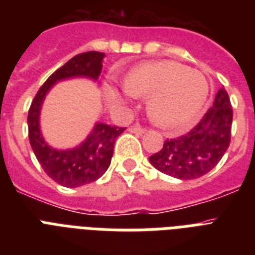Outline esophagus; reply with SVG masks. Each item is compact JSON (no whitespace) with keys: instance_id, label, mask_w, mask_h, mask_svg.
Listing matches in <instances>:
<instances>
[{"instance_id":"34e87169","label":"esophagus","mask_w":255,"mask_h":255,"mask_svg":"<svg viewBox=\"0 0 255 255\" xmlns=\"http://www.w3.org/2000/svg\"><path fill=\"white\" fill-rule=\"evenodd\" d=\"M128 129H129V132H133V133H137V135H140V133H143V132L145 131V128L141 127V126H137V124H136V126H132V127H129Z\"/></svg>"}]
</instances>
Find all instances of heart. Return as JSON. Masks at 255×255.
Listing matches in <instances>:
<instances>
[{
  "label": "heart",
  "instance_id": "b5f03b06",
  "mask_svg": "<svg viewBox=\"0 0 255 255\" xmlns=\"http://www.w3.org/2000/svg\"><path fill=\"white\" fill-rule=\"evenodd\" d=\"M124 90L132 96L148 98V114L164 128H178L190 123L204 107L209 86L205 77L173 61L148 62L133 67L123 79ZM114 107L126 100L115 90H108Z\"/></svg>",
  "mask_w": 255,
  "mask_h": 255
}]
</instances>
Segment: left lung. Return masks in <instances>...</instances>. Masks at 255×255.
Listing matches in <instances>:
<instances>
[{"mask_svg":"<svg viewBox=\"0 0 255 255\" xmlns=\"http://www.w3.org/2000/svg\"><path fill=\"white\" fill-rule=\"evenodd\" d=\"M233 108L224 87L216 94L213 107L185 135L167 139L149 157L156 169L181 180L198 178L213 169L225 155L232 137Z\"/></svg>","mask_w":255,"mask_h":255,"instance_id":"obj_1","label":"left lung"}]
</instances>
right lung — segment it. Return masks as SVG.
Masks as SVG:
<instances>
[{"label": "right lung", "mask_w": 255, "mask_h": 255, "mask_svg": "<svg viewBox=\"0 0 255 255\" xmlns=\"http://www.w3.org/2000/svg\"><path fill=\"white\" fill-rule=\"evenodd\" d=\"M103 58L104 53L100 51H87L71 58L47 78L34 96L29 108V140L34 155L49 177L67 188L90 184L103 176L111 164L116 139L126 128L99 123L82 145L70 151H57L45 143L39 131L41 104L55 82L71 77L98 79L102 73Z\"/></svg>", "instance_id": "add662e5"}]
</instances>
